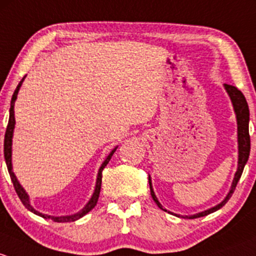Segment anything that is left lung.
<instances>
[{
	"label": "left lung",
	"mask_w": 256,
	"mask_h": 256,
	"mask_svg": "<svg viewBox=\"0 0 256 256\" xmlns=\"http://www.w3.org/2000/svg\"><path fill=\"white\" fill-rule=\"evenodd\" d=\"M224 88L228 92V94L230 96L232 102H233V107L234 110H236V122H238V144H239V162H238V171L236 172V176H234V180L233 184H232V188L229 191L228 196L226 197L224 201L222 204H220L218 206L210 208V210H204V212L201 213H197V214L194 216H186V218H200V217H204V216L210 214V213L216 212L217 210L222 208L224 204H226L229 198L232 197L233 194L234 190H236V184H238L239 178H240L242 174H243L244 166H246V162H248V158H249L250 154V136H249V107H248L246 104V100L244 97V94H242L240 90H238L236 86L233 85H228V84H224ZM149 185H150V194H152V200L155 201V204H158V207L162 208V210L168 212L166 210L162 208L160 202L158 201L156 196H155L154 191H152V182H150V178H149Z\"/></svg>",
	"instance_id": "left-lung-1"
}]
</instances>
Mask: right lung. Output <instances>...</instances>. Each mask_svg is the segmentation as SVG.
<instances>
[{
	"instance_id": "add662e5",
	"label": "right lung",
	"mask_w": 256,
	"mask_h": 256,
	"mask_svg": "<svg viewBox=\"0 0 256 256\" xmlns=\"http://www.w3.org/2000/svg\"><path fill=\"white\" fill-rule=\"evenodd\" d=\"M26 78V76H24ZM24 78L20 80V82L18 84L17 88H16L14 94H13L12 96V101H10V120H8V124H7V129H6V134H4V159H6V164H7V168H8V172H10V180H12V184H13V187H14L16 192H17L18 197H20V200L22 201V204H24V207L27 208V210H30V212L36 213V214L40 216V217L46 218V220H54V222H58V223H64V222H74V220H78V218L84 217V216L86 214V213H88L90 210H92L94 206H96L97 201H98V196H100V191H101V184H102V171H104V168H106V165L108 164V162L110 160V158H112L113 152H116V149H113L112 152H110V154L107 156V159L104 160V164H102V166L100 168V171H98V176H97V182H96V188H94V194H92L91 200L88 201V204H86L85 208H82V210H80L78 213H76V214H72V216H66V217H52V216H46V214H43V213L38 212V210H34L33 207L30 206V197H28V194H26V191L23 190V187L20 185V182L17 181V178H16L14 174H13L12 171V162H10V156H12V136H13V128H14V124H16V120H14V101L17 100V94H18V91H20V85H22L23 80H24Z\"/></svg>"
}]
</instances>
